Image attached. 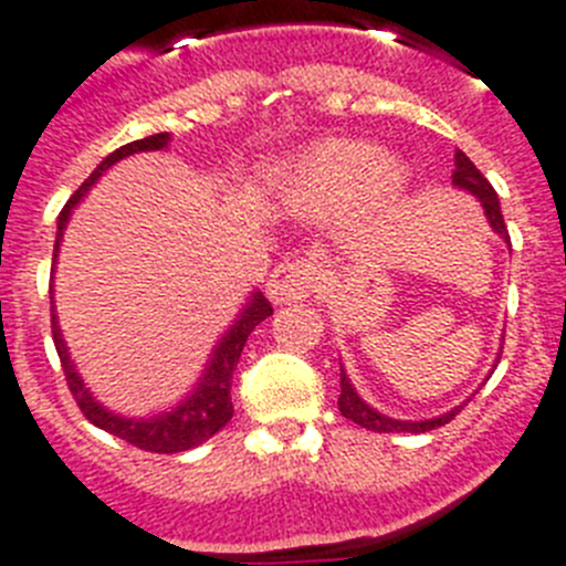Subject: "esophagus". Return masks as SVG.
Returning a JSON list of instances; mask_svg holds the SVG:
<instances>
[{
  "label": "esophagus",
  "mask_w": 566,
  "mask_h": 566,
  "mask_svg": "<svg viewBox=\"0 0 566 566\" xmlns=\"http://www.w3.org/2000/svg\"><path fill=\"white\" fill-rule=\"evenodd\" d=\"M317 280V263H312V260H283L269 274L266 294L272 297V303H297V300H306L314 292Z\"/></svg>",
  "instance_id": "1"
}]
</instances>
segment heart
Returning a JSON list of instances; mask_svg holds the SVG:
<instances>
[{"mask_svg": "<svg viewBox=\"0 0 566 566\" xmlns=\"http://www.w3.org/2000/svg\"><path fill=\"white\" fill-rule=\"evenodd\" d=\"M399 184L397 164L359 142H319L269 169V198L300 218L374 207L391 198Z\"/></svg>", "mask_w": 566, "mask_h": 566, "instance_id": "heart-1", "label": "heart"}]
</instances>
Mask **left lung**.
Listing matches in <instances>:
<instances>
[{"label":"left lung","instance_id":"1","mask_svg":"<svg viewBox=\"0 0 566 566\" xmlns=\"http://www.w3.org/2000/svg\"><path fill=\"white\" fill-rule=\"evenodd\" d=\"M453 187L464 189V192H470L473 198H479V203H482V209H484V214H488V223L493 227V232H496L499 238L507 240V227H504L502 207H499L496 189L490 187L488 178L479 172L476 164L470 161L464 153H457ZM337 405H339V413H343L345 419H352V422H357L359 428H368V431H374V433H424V431H433V428H439V424L451 422V419L457 417L459 411H462V405H457L453 411L439 413V417H433V419H422V422L385 417V413H379L377 408H371V405L359 397L357 388L352 385V379H348V374H345L343 365H339V399H337Z\"/></svg>","mask_w":566,"mask_h":566}]
</instances>
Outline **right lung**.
I'll return each instance as SVG.
<instances>
[{"label": "right lung", "mask_w": 566, "mask_h": 566, "mask_svg": "<svg viewBox=\"0 0 566 566\" xmlns=\"http://www.w3.org/2000/svg\"><path fill=\"white\" fill-rule=\"evenodd\" d=\"M169 147V133H155L142 138V142L124 144L115 153H109L102 164H98L93 172H90L87 181L76 189V195L64 203L62 214H59L56 221V243H53V269L50 272H56V258H59V247H62L64 229L70 223V214L73 209L78 207L84 195L90 192V187L107 172L113 164H118L122 158H129L135 153H155V149H167ZM50 323H53V343H56L59 359H62L64 377H67L70 391L76 397L78 408H82L84 417L90 422L102 428V431L113 433V437L124 439V442L135 444V448H142V451L149 453H181L189 451V448H198L207 439H212L214 433L221 431L223 424L232 419V374L238 368L240 352H243V345H247L249 334L254 332V326H260L263 319L272 314V303L260 292H252L247 300V306L240 308L238 319H234L232 326L227 328L218 345L212 348L207 359V368H203L201 379L195 382L192 391L181 399V402L169 408V411L153 413L147 419H135V417H122V413H113L109 408H104L90 388L84 385V379L78 377L76 365L70 359L67 345H64L62 328H59V317H56V306H53V286H50Z\"/></svg>", "instance_id": "right-lung-1"}]
</instances>
